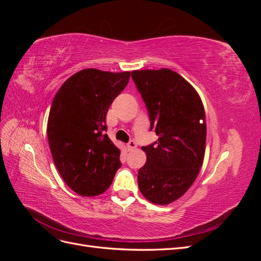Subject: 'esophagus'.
<instances>
[{"label": "esophagus", "mask_w": 261, "mask_h": 261, "mask_svg": "<svg viewBox=\"0 0 261 261\" xmlns=\"http://www.w3.org/2000/svg\"><path fill=\"white\" fill-rule=\"evenodd\" d=\"M136 143L134 140H129V143L127 144V147H128V149L129 150H133V149H135L136 148Z\"/></svg>", "instance_id": "esophagus-1"}]
</instances>
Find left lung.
Instances as JSON below:
<instances>
[{"mask_svg": "<svg viewBox=\"0 0 261 261\" xmlns=\"http://www.w3.org/2000/svg\"><path fill=\"white\" fill-rule=\"evenodd\" d=\"M158 140L143 147L147 161L138 171L140 193L150 202L171 203L193 185L206 149V115L199 94L169 68L133 70Z\"/></svg>", "mask_w": 261, "mask_h": 261, "instance_id": "obj_1", "label": "left lung"}]
</instances>
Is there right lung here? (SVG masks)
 <instances>
[{
	"mask_svg": "<svg viewBox=\"0 0 261 261\" xmlns=\"http://www.w3.org/2000/svg\"><path fill=\"white\" fill-rule=\"evenodd\" d=\"M130 72L80 70L61 86L52 101L48 139L62 178L75 193L98 196L121 168V151L108 137L106 117L128 84Z\"/></svg>",
	"mask_w": 261,
	"mask_h": 261,
	"instance_id": "right-lung-1",
	"label": "right lung"
}]
</instances>
